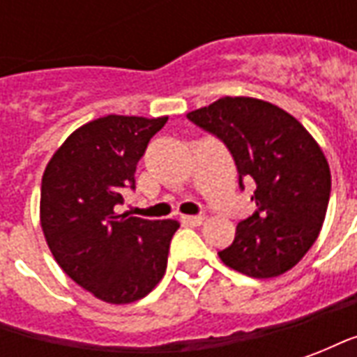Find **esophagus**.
Listing matches in <instances>:
<instances>
[{
	"label": "esophagus",
	"mask_w": 357,
	"mask_h": 357,
	"mask_svg": "<svg viewBox=\"0 0 357 357\" xmlns=\"http://www.w3.org/2000/svg\"><path fill=\"white\" fill-rule=\"evenodd\" d=\"M181 222L187 225H201L202 222H204V216H202V214H199V216H183L181 218Z\"/></svg>",
	"instance_id": "1"
}]
</instances>
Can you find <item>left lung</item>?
Instances as JSON below:
<instances>
[{"label":"left lung","mask_w":357,"mask_h":357,"mask_svg":"<svg viewBox=\"0 0 357 357\" xmlns=\"http://www.w3.org/2000/svg\"><path fill=\"white\" fill-rule=\"evenodd\" d=\"M187 118L229 149L239 187L255 183L252 216L218 252L231 269L256 279L294 268L321 231L331 170L317 141L289 112L255 97H222Z\"/></svg>","instance_id":"obj_1"}]
</instances>
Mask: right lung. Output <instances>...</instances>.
Masks as SVG:
<instances>
[{
  "mask_svg": "<svg viewBox=\"0 0 357 357\" xmlns=\"http://www.w3.org/2000/svg\"><path fill=\"white\" fill-rule=\"evenodd\" d=\"M168 116L97 118L73 132L45 166L40 222L74 283L109 304L147 296L162 279L179 224L116 214L149 141Z\"/></svg>",
  "mask_w": 357,
  "mask_h": 357,
  "instance_id": "1",
  "label": "right lung"
}]
</instances>
